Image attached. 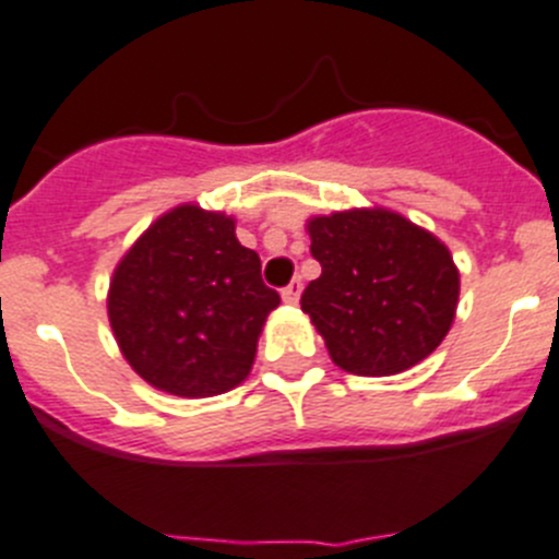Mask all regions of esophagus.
Returning <instances> with one entry per match:
<instances>
[{
  "label": "esophagus",
  "mask_w": 559,
  "mask_h": 559,
  "mask_svg": "<svg viewBox=\"0 0 559 559\" xmlns=\"http://www.w3.org/2000/svg\"><path fill=\"white\" fill-rule=\"evenodd\" d=\"M300 289H304V281L300 278H292L289 284L281 289V297H284L286 304H297V297H300Z\"/></svg>",
  "instance_id": "1"
}]
</instances>
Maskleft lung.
Masks as SVG:
<instances>
[{"label":"left lung","mask_w":559,"mask_h":559,"mask_svg":"<svg viewBox=\"0 0 559 559\" xmlns=\"http://www.w3.org/2000/svg\"><path fill=\"white\" fill-rule=\"evenodd\" d=\"M309 234L322 273L304 289L300 309L336 367L385 378L444 342L461 292L447 245L385 209L314 217Z\"/></svg>","instance_id":"obj_1"}]
</instances>
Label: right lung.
I'll return each instance as SVG.
<instances>
[{
    "label": "right lung",
    "instance_id": "right-lung-1",
    "mask_svg": "<svg viewBox=\"0 0 559 559\" xmlns=\"http://www.w3.org/2000/svg\"><path fill=\"white\" fill-rule=\"evenodd\" d=\"M281 295L234 221L179 206L123 255L109 284V325L134 372L176 397H212L242 383Z\"/></svg>",
    "mask_w": 559,
    "mask_h": 559
}]
</instances>
